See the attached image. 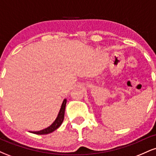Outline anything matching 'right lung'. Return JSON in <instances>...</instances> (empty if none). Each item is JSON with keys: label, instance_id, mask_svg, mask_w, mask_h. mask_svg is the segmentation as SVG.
<instances>
[{"label": "right lung", "instance_id": "right-lung-1", "mask_svg": "<svg viewBox=\"0 0 156 156\" xmlns=\"http://www.w3.org/2000/svg\"><path fill=\"white\" fill-rule=\"evenodd\" d=\"M66 103H67V99H64L63 103H62V107H61L59 112H58V116H57L55 120L53 122V124H52L51 125H50L48 128H45V129L39 130V131H33V132L31 131V133H35V134H38V135H44V134L51 133H52V132L54 131L55 130H56L58 128H59L60 125H62V123L63 122V121H64Z\"/></svg>", "mask_w": 156, "mask_h": 156}]
</instances>
